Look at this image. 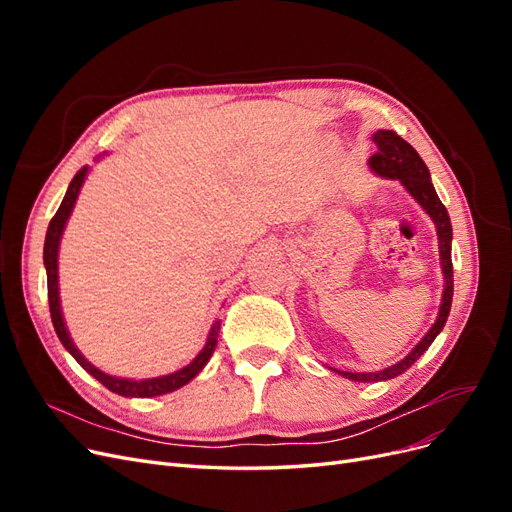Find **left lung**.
<instances>
[{
	"label": "left lung",
	"mask_w": 512,
	"mask_h": 512,
	"mask_svg": "<svg viewBox=\"0 0 512 512\" xmlns=\"http://www.w3.org/2000/svg\"><path fill=\"white\" fill-rule=\"evenodd\" d=\"M371 141L376 143L378 153H374V156L369 158L367 162L369 168L384 179H397L416 203L425 209V213L433 220V224H436L438 245H440V267L444 273V290H442L440 312L436 322L431 324V329L425 333L421 342H418L410 350V354L404 356L399 363L384 367L380 371H367V374H356V371L352 374V371H339L331 367L339 376L354 382H382V380H391L399 374H404L406 369H410L418 361V356L433 344V339L440 335L448 314H451V303H453V260H451L453 226H451V218H448L446 207L438 198L436 188H433L427 164L421 160V156H418L416 149L393 130H378L374 132V136H371Z\"/></svg>",
	"instance_id": "1"
}]
</instances>
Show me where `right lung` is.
I'll use <instances>...</instances> for the list:
<instances>
[{"instance_id": "obj_1", "label": "right lung", "mask_w": 512, "mask_h": 512, "mask_svg": "<svg viewBox=\"0 0 512 512\" xmlns=\"http://www.w3.org/2000/svg\"><path fill=\"white\" fill-rule=\"evenodd\" d=\"M89 173V166H83L79 173L74 175V179L68 185V192L61 200V205L57 209V213L53 215V220L49 224V230H46V239H44V267H46V284H49V307H51V320L55 333L59 337V342L64 344V348L74 356L76 363H79L87 374L94 376L98 382H102L108 391H113L121 397H156V395H166L173 393L181 386L188 384L192 378H196L203 367L209 363L211 354L218 346V333H220V320L213 322V327L207 335V344L205 348L196 354V359L185 365L173 374L168 376H158V378H145V380H132V378H117L111 374H104L102 369H98L96 365H91L85 356L81 354V350L74 346L72 337L68 333V327L64 322V314H61V301H59V275H57V258H59V243H61V235H64V228L70 220L72 209L76 205V198H79V192L85 183V177Z\"/></svg>"}]
</instances>
